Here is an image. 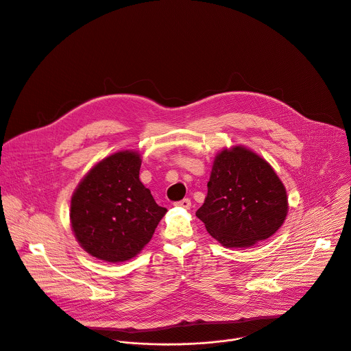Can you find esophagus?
Returning a JSON list of instances; mask_svg holds the SVG:
<instances>
[{
    "label": "esophagus",
    "instance_id": "esophagus-1",
    "mask_svg": "<svg viewBox=\"0 0 351 351\" xmlns=\"http://www.w3.org/2000/svg\"><path fill=\"white\" fill-rule=\"evenodd\" d=\"M174 206H178V207H182V208H189L191 207V200L189 199H182L181 202L174 203Z\"/></svg>",
    "mask_w": 351,
    "mask_h": 351
}]
</instances>
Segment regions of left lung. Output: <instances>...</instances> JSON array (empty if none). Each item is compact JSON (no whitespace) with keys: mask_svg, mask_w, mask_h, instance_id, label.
Wrapping results in <instances>:
<instances>
[{"mask_svg":"<svg viewBox=\"0 0 351 351\" xmlns=\"http://www.w3.org/2000/svg\"><path fill=\"white\" fill-rule=\"evenodd\" d=\"M196 217L221 245L250 247L283 225L287 193L272 166L243 145L217 154Z\"/></svg>","mask_w":351,"mask_h":351,"instance_id":"left-lung-1","label":"left lung"}]
</instances>
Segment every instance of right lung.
<instances>
[{"instance_id": "add662e5", "label": "right lung", "mask_w": 351, "mask_h": 351, "mask_svg": "<svg viewBox=\"0 0 351 351\" xmlns=\"http://www.w3.org/2000/svg\"><path fill=\"white\" fill-rule=\"evenodd\" d=\"M141 156L132 149L99 160L71 199V228L79 245L108 263L133 258L167 213L140 178Z\"/></svg>"}]
</instances>
